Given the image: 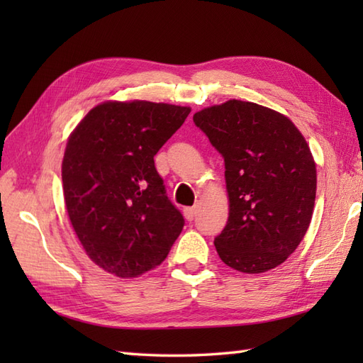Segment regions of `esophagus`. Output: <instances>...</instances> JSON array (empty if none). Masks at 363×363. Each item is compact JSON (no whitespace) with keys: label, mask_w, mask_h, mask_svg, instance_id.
Masks as SVG:
<instances>
[{"label":"esophagus","mask_w":363,"mask_h":363,"mask_svg":"<svg viewBox=\"0 0 363 363\" xmlns=\"http://www.w3.org/2000/svg\"><path fill=\"white\" fill-rule=\"evenodd\" d=\"M196 212H198L196 207H186V209H184V215H186V218L189 221H191L196 217Z\"/></svg>","instance_id":"obj_1"}]
</instances>
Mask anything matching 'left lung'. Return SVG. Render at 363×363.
<instances>
[{
	"mask_svg": "<svg viewBox=\"0 0 363 363\" xmlns=\"http://www.w3.org/2000/svg\"><path fill=\"white\" fill-rule=\"evenodd\" d=\"M194 121L225 159L229 218L213 242L220 259L248 274L281 265L304 238L317 194L303 134L282 113L238 99Z\"/></svg>",
	"mask_w": 363,
	"mask_h": 363,
	"instance_id": "obj_1",
	"label": "left lung"
}]
</instances>
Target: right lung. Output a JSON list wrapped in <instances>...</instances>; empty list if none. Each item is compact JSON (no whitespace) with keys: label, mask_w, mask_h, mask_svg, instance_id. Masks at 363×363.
Here are the masks:
<instances>
[{"label":"right lung","mask_w":363,"mask_h":363,"mask_svg":"<svg viewBox=\"0 0 363 363\" xmlns=\"http://www.w3.org/2000/svg\"><path fill=\"white\" fill-rule=\"evenodd\" d=\"M190 107L107 101L68 138L62 184L68 217L87 256L118 277L159 265L184 228L154 156Z\"/></svg>","instance_id":"right-lung-1"}]
</instances>
